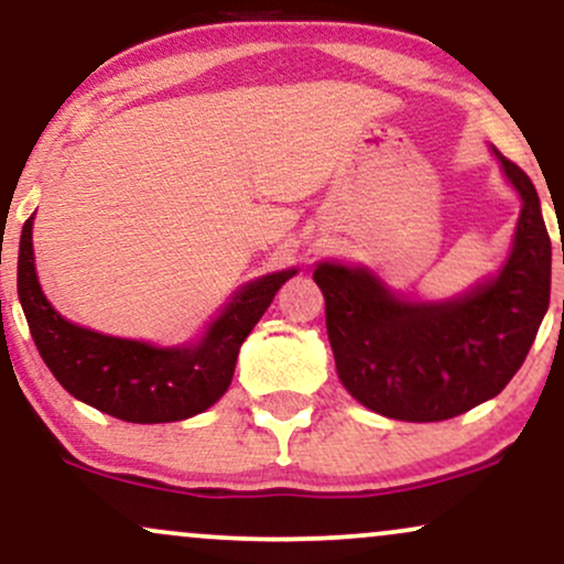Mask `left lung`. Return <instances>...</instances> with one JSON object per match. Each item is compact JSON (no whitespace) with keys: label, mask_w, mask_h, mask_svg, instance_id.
Segmentation results:
<instances>
[{"label":"left lung","mask_w":564,"mask_h":564,"mask_svg":"<svg viewBox=\"0 0 564 564\" xmlns=\"http://www.w3.org/2000/svg\"><path fill=\"white\" fill-rule=\"evenodd\" d=\"M522 212L496 281L456 302L394 300L366 270L318 264L326 328L341 384L358 403L400 422H443L496 398L525 364L552 291V241L535 185L501 151Z\"/></svg>","instance_id":"obj_1"}]
</instances>
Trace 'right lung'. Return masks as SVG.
<instances>
[{
  "instance_id": "1",
  "label": "right lung",
  "mask_w": 564,
  "mask_h": 564,
  "mask_svg": "<svg viewBox=\"0 0 564 564\" xmlns=\"http://www.w3.org/2000/svg\"><path fill=\"white\" fill-rule=\"evenodd\" d=\"M31 223L18 251V296L39 355L76 400L134 424L180 422L223 398L236 371L238 349L296 270L264 275L238 291L196 347L159 349L74 326L44 300L34 270Z\"/></svg>"
}]
</instances>
